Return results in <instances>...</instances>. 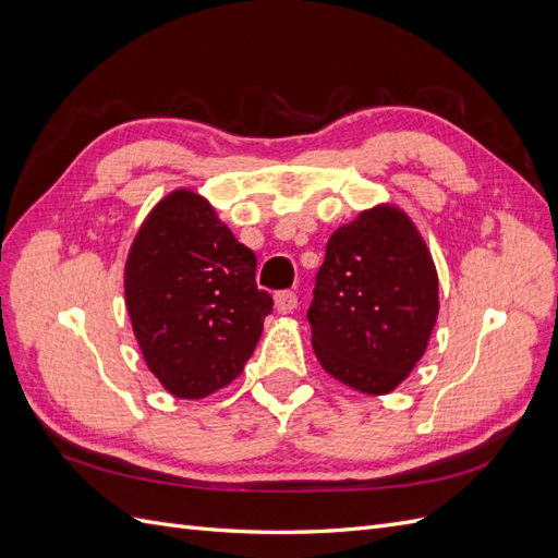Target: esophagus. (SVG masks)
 <instances>
[{
  "label": "esophagus",
  "instance_id": "esophagus-1",
  "mask_svg": "<svg viewBox=\"0 0 558 558\" xmlns=\"http://www.w3.org/2000/svg\"><path fill=\"white\" fill-rule=\"evenodd\" d=\"M275 305L279 314H291L298 307V295L293 291H279L275 295Z\"/></svg>",
  "mask_w": 558,
  "mask_h": 558
}]
</instances>
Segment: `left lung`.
I'll list each match as a JSON object with an SVG mask.
<instances>
[{
  "instance_id": "1",
  "label": "left lung",
  "mask_w": 558,
  "mask_h": 558,
  "mask_svg": "<svg viewBox=\"0 0 558 558\" xmlns=\"http://www.w3.org/2000/svg\"><path fill=\"white\" fill-rule=\"evenodd\" d=\"M437 272L416 228L375 207L337 228L307 310L312 347L328 375L381 396L424 356L437 318Z\"/></svg>"
}]
</instances>
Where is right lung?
I'll list each match as a JSON object with an SVG mask.
<instances>
[{"mask_svg":"<svg viewBox=\"0 0 558 558\" xmlns=\"http://www.w3.org/2000/svg\"><path fill=\"white\" fill-rule=\"evenodd\" d=\"M256 253L205 197L174 191L148 214L125 265V305L150 373L177 398H205L238 377L275 302Z\"/></svg>","mask_w":558,"mask_h":558,"instance_id":"1","label":"right lung"}]
</instances>
